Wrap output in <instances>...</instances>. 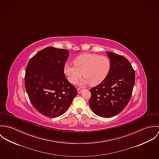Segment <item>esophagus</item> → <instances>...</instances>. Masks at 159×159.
<instances>
[{
  "label": "esophagus",
  "mask_w": 159,
  "mask_h": 159,
  "mask_svg": "<svg viewBox=\"0 0 159 159\" xmlns=\"http://www.w3.org/2000/svg\"><path fill=\"white\" fill-rule=\"evenodd\" d=\"M77 91H78V92L79 93H81L83 92V89H80V88H78V89H77Z\"/></svg>",
  "instance_id": "34e87169"
}]
</instances>
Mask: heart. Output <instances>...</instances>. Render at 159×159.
Instances as JSON below:
<instances>
[{
    "mask_svg": "<svg viewBox=\"0 0 159 159\" xmlns=\"http://www.w3.org/2000/svg\"><path fill=\"white\" fill-rule=\"evenodd\" d=\"M73 63L66 62L64 72L73 84L83 75L84 78L78 82L79 85L99 84L107 77L111 68L108 57L95 54L81 55L74 59Z\"/></svg>",
    "mask_w": 159,
    "mask_h": 159,
    "instance_id": "1",
    "label": "heart"
}]
</instances>
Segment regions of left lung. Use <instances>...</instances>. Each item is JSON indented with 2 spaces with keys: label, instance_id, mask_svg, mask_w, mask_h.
<instances>
[{
  "label": "left lung",
  "instance_id": "1",
  "mask_svg": "<svg viewBox=\"0 0 159 159\" xmlns=\"http://www.w3.org/2000/svg\"><path fill=\"white\" fill-rule=\"evenodd\" d=\"M111 61L107 77L90 89L89 104L92 111L102 117L120 113L130 100L135 81V71L125 57L107 52Z\"/></svg>",
  "mask_w": 159,
  "mask_h": 159
}]
</instances>
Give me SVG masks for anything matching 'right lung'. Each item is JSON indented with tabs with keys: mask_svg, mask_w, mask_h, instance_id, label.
<instances>
[{
	"mask_svg": "<svg viewBox=\"0 0 159 159\" xmlns=\"http://www.w3.org/2000/svg\"><path fill=\"white\" fill-rule=\"evenodd\" d=\"M68 56L67 50L49 46L38 52L27 64L25 90L33 107L46 117L63 114L77 95L76 89L64 73Z\"/></svg>",
	"mask_w": 159,
	"mask_h": 159,
	"instance_id": "1",
	"label": "right lung"
}]
</instances>
